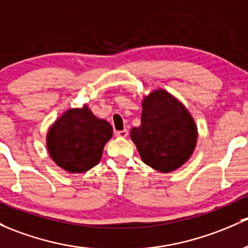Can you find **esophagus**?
<instances>
[{"instance_id": "1", "label": "esophagus", "mask_w": 248, "mask_h": 248, "mask_svg": "<svg viewBox=\"0 0 248 248\" xmlns=\"http://www.w3.org/2000/svg\"><path fill=\"white\" fill-rule=\"evenodd\" d=\"M115 135L119 138H126L128 135V131L127 129H122V131H115Z\"/></svg>"}]
</instances>
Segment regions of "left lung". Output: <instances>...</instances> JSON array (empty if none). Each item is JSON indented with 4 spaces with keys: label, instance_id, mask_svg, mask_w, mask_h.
<instances>
[{
    "label": "left lung",
    "instance_id": "1",
    "mask_svg": "<svg viewBox=\"0 0 248 248\" xmlns=\"http://www.w3.org/2000/svg\"><path fill=\"white\" fill-rule=\"evenodd\" d=\"M142 161L155 170L171 172L190 158L197 129L189 111L165 90L146 96L141 124L131 131Z\"/></svg>",
    "mask_w": 248,
    "mask_h": 248
}]
</instances>
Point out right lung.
I'll return each instance as SVG.
<instances>
[{"label": "right lung", "mask_w": 248, "mask_h": 248, "mask_svg": "<svg viewBox=\"0 0 248 248\" xmlns=\"http://www.w3.org/2000/svg\"><path fill=\"white\" fill-rule=\"evenodd\" d=\"M111 137L109 122L97 119L84 106L70 109L56 121L48 131L47 148L57 165L67 172L82 173L97 165Z\"/></svg>", "instance_id": "right-lung-1"}]
</instances>
